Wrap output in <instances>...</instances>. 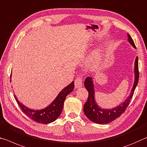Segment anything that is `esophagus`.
Wrapping results in <instances>:
<instances>
[{"instance_id":"1","label":"esophagus","mask_w":147,"mask_h":147,"mask_svg":"<svg viewBox=\"0 0 147 147\" xmlns=\"http://www.w3.org/2000/svg\"><path fill=\"white\" fill-rule=\"evenodd\" d=\"M83 85V79L81 77H78L75 79V87L76 88H80Z\"/></svg>"}]
</instances>
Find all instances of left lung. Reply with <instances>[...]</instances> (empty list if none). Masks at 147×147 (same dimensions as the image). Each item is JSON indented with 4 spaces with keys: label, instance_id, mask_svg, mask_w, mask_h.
Wrapping results in <instances>:
<instances>
[{
    "label": "left lung",
    "instance_id": "8db88e82",
    "mask_svg": "<svg viewBox=\"0 0 147 147\" xmlns=\"http://www.w3.org/2000/svg\"><path fill=\"white\" fill-rule=\"evenodd\" d=\"M128 42L134 48L136 47L135 45L134 40H132L129 34H128ZM135 81L133 88L131 90L130 94L124 102L119 105V106L113 108L111 109H102L98 106L96 103L94 98V85L92 78L90 77L86 78L85 81V87L88 92V100L85 103L83 106V111L86 117L90 121H92L95 123L103 124H108L109 122L113 121L114 120L117 119L123 113L126 109L127 107L128 106L132 96L134 95L135 89H136L137 85H138L139 81V66H138V57H136V61H135Z\"/></svg>",
    "mask_w": 147,
    "mask_h": 147
}]
</instances>
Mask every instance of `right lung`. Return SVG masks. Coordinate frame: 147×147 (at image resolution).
<instances>
[{"label": "right lung", "instance_id": "add662e5", "mask_svg": "<svg viewBox=\"0 0 147 147\" xmlns=\"http://www.w3.org/2000/svg\"><path fill=\"white\" fill-rule=\"evenodd\" d=\"M11 78V76H10ZM74 88V81L66 86L61 92L58 94L57 98L49 106L45 107V109L41 110H33L28 109L25 105L19 102L16 95L14 98L18 103L21 109L26 116L28 117L34 121L42 124H49L55 121L61 115L64 100L66 97L70 93Z\"/></svg>", "mask_w": 147, "mask_h": 147}]
</instances>
